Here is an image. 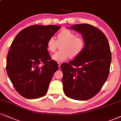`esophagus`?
Returning <instances> with one entry per match:
<instances>
[{"instance_id":"esophagus-1","label":"esophagus","mask_w":121,"mask_h":121,"mask_svg":"<svg viewBox=\"0 0 121 121\" xmlns=\"http://www.w3.org/2000/svg\"><path fill=\"white\" fill-rule=\"evenodd\" d=\"M57 64H58V66H59V68H60V66H61V63H60V62H57Z\"/></svg>"}]
</instances>
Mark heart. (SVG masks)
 Wrapping results in <instances>:
<instances>
[{
	"mask_svg": "<svg viewBox=\"0 0 121 121\" xmlns=\"http://www.w3.org/2000/svg\"><path fill=\"white\" fill-rule=\"evenodd\" d=\"M58 43L61 44L60 49L51 56L52 60L56 61H63L69 57L75 58L82 52L85 47V41L82 37H77L76 33L69 30H61L57 35V39L52 36L47 42V49L51 52L55 51Z\"/></svg>",
	"mask_w": 121,
	"mask_h": 121,
	"instance_id": "1",
	"label": "heart"
}]
</instances>
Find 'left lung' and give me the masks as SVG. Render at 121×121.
<instances>
[{
	"label": "left lung",
	"mask_w": 121,
	"mask_h": 121,
	"mask_svg": "<svg viewBox=\"0 0 121 121\" xmlns=\"http://www.w3.org/2000/svg\"><path fill=\"white\" fill-rule=\"evenodd\" d=\"M71 29L82 33L85 47L69 63L61 65L64 93L70 98L88 100L100 91L109 73L111 52L105 35L91 24H76Z\"/></svg>",
	"instance_id": "left-lung-1"
}]
</instances>
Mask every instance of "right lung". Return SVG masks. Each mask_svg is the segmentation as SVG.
I'll list each match as a JSON object with an SVG mask.
<instances>
[{
  "mask_svg": "<svg viewBox=\"0 0 121 121\" xmlns=\"http://www.w3.org/2000/svg\"><path fill=\"white\" fill-rule=\"evenodd\" d=\"M60 28L54 25H33L23 29L13 39L7 57V71L15 89L22 97L45 95L58 69L47 50V42Z\"/></svg>",
  "mask_w": 121,
  "mask_h": 121,
  "instance_id": "add662e5",
  "label": "right lung"
}]
</instances>
